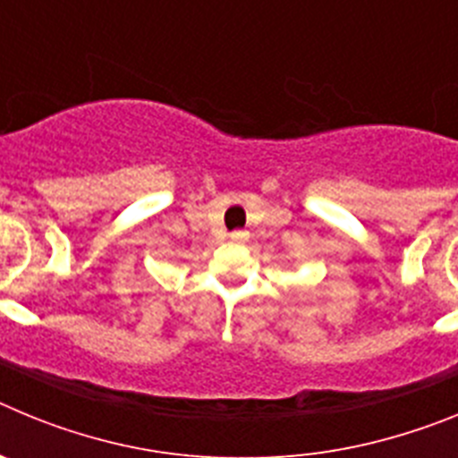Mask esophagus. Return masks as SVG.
I'll return each instance as SVG.
<instances>
[{"label":"esophagus","instance_id":"1","mask_svg":"<svg viewBox=\"0 0 458 458\" xmlns=\"http://www.w3.org/2000/svg\"><path fill=\"white\" fill-rule=\"evenodd\" d=\"M229 238H232V241H245V238H248V232H242V229H236V232L229 233Z\"/></svg>","mask_w":458,"mask_h":458}]
</instances>
